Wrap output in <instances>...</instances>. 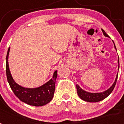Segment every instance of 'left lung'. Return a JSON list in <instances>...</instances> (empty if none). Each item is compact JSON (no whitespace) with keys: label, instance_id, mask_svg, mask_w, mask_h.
I'll return each instance as SVG.
<instances>
[{"label":"left lung","instance_id":"1","mask_svg":"<svg viewBox=\"0 0 124 124\" xmlns=\"http://www.w3.org/2000/svg\"><path fill=\"white\" fill-rule=\"evenodd\" d=\"M102 31L103 34L105 37H109V35L105 32V31L103 29H102ZM114 44V42L113 41ZM114 47L116 50V47L115 46L114 44ZM118 63H119V67H118V70H119V61L118 60ZM118 77V73L116 76V80H115L114 83H113V84L112 85L111 87L110 88H109L107 90L105 91L102 92V93H88V92L86 91L83 90L82 89L81 87L79 86L78 84H76V89H77V93L78 94L79 97L82 99V100L84 101H87V102H97L101 101L104 99L105 98L107 97L110 94V93L112 92L113 89H114L115 86L116 84V82H117V79Z\"/></svg>","mask_w":124,"mask_h":124}]
</instances>
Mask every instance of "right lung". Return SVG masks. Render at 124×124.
<instances>
[{
	"instance_id": "obj_1",
	"label": "right lung",
	"mask_w": 124,
	"mask_h": 124,
	"mask_svg": "<svg viewBox=\"0 0 124 124\" xmlns=\"http://www.w3.org/2000/svg\"><path fill=\"white\" fill-rule=\"evenodd\" d=\"M8 48L6 56V74L7 81L15 95L21 101L33 106H42L50 102L54 96L57 71L53 73V78L42 86L36 88H25L15 83L11 75L8 66Z\"/></svg>"
}]
</instances>
